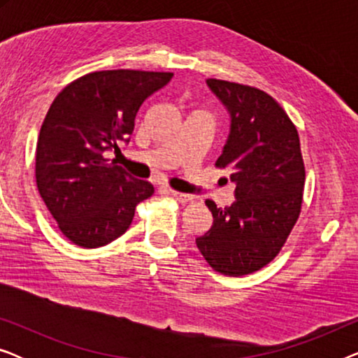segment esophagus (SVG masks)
<instances>
[{
  "instance_id": "esophagus-1",
  "label": "esophagus",
  "mask_w": 358,
  "mask_h": 358,
  "mask_svg": "<svg viewBox=\"0 0 358 358\" xmlns=\"http://www.w3.org/2000/svg\"><path fill=\"white\" fill-rule=\"evenodd\" d=\"M168 194L176 200H179V202H190V200H192V195L178 192V190H173V189H168Z\"/></svg>"
}]
</instances>
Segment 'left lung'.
Wrapping results in <instances>:
<instances>
[{"instance_id":"8db88e82","label":"left lung","mask_w":358,"mask_h":358,"mask_svg":"<svg viewBox=\"0 0 358 358\" xmlns=\"http://www.w3.org/2000/svg\"><path fill=\"white\" fill-rule=\"evenodd\" d=\"M207 85L231 119L217 166L231 173L236 200L224 208L205 202L213 224L195 244L213 271L248 275L280 252L300 217L305 187L300 136L267 92L215 78Z\"/></svg>"}]
</instances>
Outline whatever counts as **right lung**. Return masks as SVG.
Instances as JSON below:
<instances>
[{"instance_id":"add662e5","label":"right lung","mask_w":358,"mask_h":358,"mask_svg":"<svg viewBox=\"0 0 358 358\" xmlns=\"http://www.w3.org/2000/svg\"><path fill=\"white\" fill-rule=\"evenodd\" d=\"M171 78L173 73L159 71H94L70 83L52 102L37 140V189L76 246L94 249L122 236L136 205L153 195L150 182L102 155L120 151L141 104Z\"/></svg>"}]
</instances>
